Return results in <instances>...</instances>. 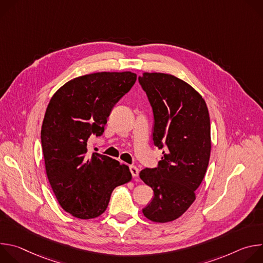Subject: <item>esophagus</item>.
Returning a JSON list of instances; mask_svg holds the SVG:
<instances>
[{
	"label": "esophagus",
	"instance_id": "esophagus-1",
	"mask_svg": "<svg viewBox=\"0 0 263 263\" xmlns=\"http://www.w3.org/2000/svg\"><path fill=\"white\" fill-rule=\"evenodd\" d=\"M130 172H131V174H132L133 177H137L138 174H139V170H138V167H136L135 165H131V166H130Z\"/></svg>",
	"mask_w": 263,
	"mask_h": 263
}]
</instances>
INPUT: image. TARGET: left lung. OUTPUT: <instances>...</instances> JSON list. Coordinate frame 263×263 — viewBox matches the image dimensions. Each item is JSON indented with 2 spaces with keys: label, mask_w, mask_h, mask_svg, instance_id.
I'll return each instance as SVG.
<instances>
[{
  "label": "left lung",
  "mask_w": 263,
  "mask_h": 263,
  "mask_svg": "<svg viewBox=\"0 0 263 263\" xmlns=\"http://www.w3.org/2000/svg\"><path fill=\"white\" fill-rule=\"evenodd\" d=\"M138 79L153 108L154 142L165 146L159 166L139 174L154 191L142 213L152 221L167 222L195 202L206 174L211 152L209 112L202 96L171 73L145 71Z\"/></svg>",
  "instance_id": "1"
}]
</instances>
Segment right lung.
<instances>
[{"mask_svg": "<svg viewBox=\"0 0 263 263\" xmlns=\"http://www.w3.org/2000/svg\"><path fill=\"white\" fill-rule=\"evenodd\" d=\"M132 71H99L73 78L51 98L42 126L46 172L62 209L72 216H100L119 185L132 180L129 166L92 153L87 140L104 132L111 109L136 81Z\"/></svg>", "mask_w": 263, "mask_h": 263, "instance_id": "add662e5", "label": "right lung"}]
</instances>
